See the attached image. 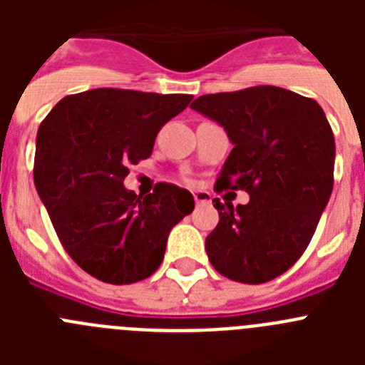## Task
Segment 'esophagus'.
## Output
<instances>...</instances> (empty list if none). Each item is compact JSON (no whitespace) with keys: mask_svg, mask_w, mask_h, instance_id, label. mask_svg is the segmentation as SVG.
<instances>
[{"mask_svg":"<svg viewBox=\"0 0 365 365\" xmlns=\"http://www.w3.org/2000/svg\"><path fill=\"white\" fill-rule=\"evenodd\" d=\"M193 199H195V202L197 205H208V202H212V195L210 192H195L193 193Z\"/></svg>","mask_w":365,"mask_h":365,"instance_id":"1","label":"esophagus"}]
</instances>
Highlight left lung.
I'll return each mask as SVG.
<instances>
[{
  "label": "left lung",
  "instance_id": "1",
  "mask_svg": "<svg viewBox=\"0 0 365 365\" xmlns=\"http://www.w3.org/2000/svg\"><path fill=\"white\" fill-rule=\"evenodd\" d=\"M190 108L219 122L234 143L215 188L250 195L235 208L214 199L212 267L250 285L278 278L305 252L333 192L334 135L324 109L274 86L202 95Z\"/></svg>",
  "mask_w": 365,
  "mask_h": 365
}]
</instances>
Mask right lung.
<instances>
[{"instance_id":"right-lung-1","label":"right lung","mask_w":365,"mask_h":365,"mask_svg":"<svg viewBox=\"0 0 365 365\" xmlns=\"http://www.w3.org/2000/svg\"><path fill=\"white\" fill-rule=\"evenodd\" d=\"M192 98L102 87L66 96L41 120L34 185L66 252L93 278H150L170 230L192 214L193 195L175 185L157 182L146 197L124 188L130 164L150 157L160 128Z\"/></svg>"}]
</instances>
